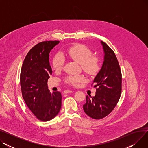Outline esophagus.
Masks as SVG:
<instances>
[{"label": "esophagus", "mask_w": 148, "mask_h": 148, "mask_svg": "<svg viewBox=\"0 0 148 148\" xmlns=\"http://www.w3.org/2000/svg\"><path fill=\"white\" fill-rule=\"evenodd\" d=\"M72 92H73V90H68V89L65 90H64V94H68V93H72Z\"/></svg>", "instance_id": "esophagus-1"}]
</instances>
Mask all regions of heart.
Masks as SVG:
<instances>
[{
  "instance_id": "heart-1",
  "label": "heart",
  "mask_w": 148,
  "mask_h": 148,
  "mask_svg": "<svg viewBox=\"0 0 148 148\" xmlns=\"http://www.w3.org/2000/svg\"><path fill=\"white\" fill-rule=\"evenodd\" d=\"M68 56L74 61L80 64L84 72L89 75H95L100 69V60L87 46L82 44H75L69 47L66 51ZM65 64V58L60 53H57L53 59L52 66L55 71H60ZM86 78L83 75H69L65 79L66 83L77 86L78 83L83 82Z\"/></svg>"
}]
</instances>
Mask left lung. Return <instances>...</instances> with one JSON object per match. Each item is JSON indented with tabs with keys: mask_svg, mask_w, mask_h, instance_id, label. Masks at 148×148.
I'll list each match as a JSON object with an SVG mask.
<instances>
[{
	"mask_svg": "<svg viewBox=\"0 0 148 148\" xmlns=\"http://www.w3.org/2000/svg\"><path fill=\"white\" fill-rule=\"evenodd\" d=\"M101 43L104 57L102 67L93 82L96 94L93 97L87 95L86 103L83 106L85 113L94 119H102L112 112L122 90V74L117 58L107 44Z\"/></svg>",
	"mask_w": 148,
	"mask_h": 148,
	"instance_id": "1",
	"label": "left lung"
}]
</instances>
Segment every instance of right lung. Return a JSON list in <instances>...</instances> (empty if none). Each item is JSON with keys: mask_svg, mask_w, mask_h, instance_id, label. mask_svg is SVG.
<instances>
[{"mask_svg": "<svg viewBox=\"0 0 148 148\" xmlns=\"http://www.w3.org/2000/svg\"><path fill=\"white\" fill-rule=\"evenodd\" d=\"M59 41H43L27 53L20 73L22 96L30 111L42 121H49L59 113L62 95L59 91L52 94L47 81L52 74L49 53Z\"/></svg>", "mask_w": 148, "mask_h": 148, "instance_id": "obj_1", "label": "right lung"}]
</instances>
